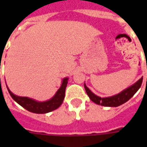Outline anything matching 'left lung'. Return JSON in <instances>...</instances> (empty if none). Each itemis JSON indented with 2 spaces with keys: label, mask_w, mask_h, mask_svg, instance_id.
Masks as SVG:
<instances>
[{
  "label": "left lung",
  "mask_w": 147,
  "mask_h": 147,
  "mask_svg": "<svg viewBox=\"0 0 147 147\" xmlns=\"http://www.w3.org/2000/svg\"><path fill=\"white\" fill-rule=\"evenodd\" d=\"M142 82H143V78L139 79L134 85H130V87L127 88L126 89L123 90L118 94L113 95V96L107 97V98H101V97L94 94L86 86L85 83L84 84V86H85V89L89 98L95 104L101 105V106H105V107H118L120 105L127 102L128 100H130V98L134 95L135 93L139 90L141 86Z\"/></svg>",
  "instance_id": "left-lung-1"
}]
</instances>
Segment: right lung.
<instances>
[{
	"label": "right lung",
	"instance_id": "right-lung-1",
	"mask_svg": "<svg viewBox=\"0 0 147 147\" xmlns=\"http://www.w3.org/2000/svg\"><path fill=\"white\" fill-rule=\"evenodd\" d=\"M69 78H64L62 79V85L60 88L58 89L55 95L49 100L46 101H38L33 98H28V97H21L15 95L13 93L10 92V90L8 88L7 90L10 93V96L12 97L13 100L19 104L20 106L25 108L29 111L35 114H46L49 112L53 111L54 110L57 109L60 105L63 102L65 98V92L67 84H68Z\"/></svg>",
	"mask_w": 147,
	"mask_h": 147
}]
</instances>
